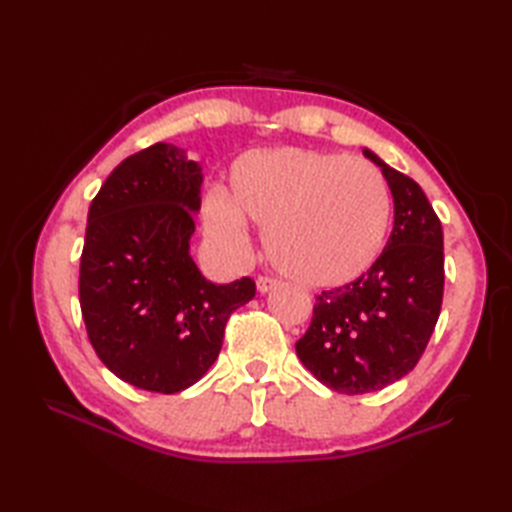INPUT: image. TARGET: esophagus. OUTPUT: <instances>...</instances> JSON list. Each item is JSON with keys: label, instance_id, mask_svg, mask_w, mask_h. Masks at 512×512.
<instances>
[{"label": "esophagus", "instance_id": "34e87169", "mask_svg": "<svg viewBox=\"0 0 512 512\" xmlns=\"http://www.w3.org/2000/svg\"><path fill=\"white\" fill-rule=\"evenodd\" d=\"M279 286V281L273 279V277H257V290L262 292V295H266V292L275 290Z\"/></svg>", "mask_w": 512, "mask_h": 512}]
</instances>
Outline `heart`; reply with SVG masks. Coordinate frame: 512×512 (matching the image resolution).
Returning a JSON list of instances; mask_svg holds the SVG:
<instances>
[{
    "mask_svg": "<svg viewBox=\"0 0 512 512\" xmlns=\"http://www.w3.org/2000/svg\"><path fill=\"white\" fill-rule=\"evenodd\" d=\"M264 226L277 270L303 286L336 288L363 277L385 246L391 193L374 165L323 151H248L231 167L228 195L204 202L206 231L242 253L246 222Z\"/></svg>",
    "mask_w": 512,
    "mask_h": 512,
    "instance_id": "b5f03b06",
    "label": "heart"
}]
</instances>
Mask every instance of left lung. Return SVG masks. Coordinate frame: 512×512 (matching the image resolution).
I'll list each match as a JSON object with an SVG mask.
<instances>
[{
    "instance_id": "8db88e82",
    "label": "left lung",
    "mask_w": 512,
    "mask_h": 512,
    "mask_svg": "<svg viewBox=\"0 0 512 512\" xmlns=\"http://www.w3.org/2000/svg\"><path fill=\"white\" fill-rule=\"evenodd\" d=\"M380 167L394 195V231L376 264L350 284L323 290L297 356L339 394H367L407 376L436 328L444 292L442 224L416 180Z\"/></svg>"
}]
</instances>
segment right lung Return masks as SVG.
Wrapping results in <instances>:
<instances>
[{"instance_id": "add662e5", "label": "right lung", "mask_w": 512, "mask_h": 512, "mask_svg": "<svg viewBox=\"0 0 512 512\" xmlns=\"http://www.w3.org/2000/svg\"><path fill=\"white\" fill-rule=\"evenodd\" d=\"M202 167L156 143L125 158L90 204L79 301L94 352L125 383L178 394L209 372L231 314L255 297L217 286L189 253Z\"/></svg>"}]
</instances>
